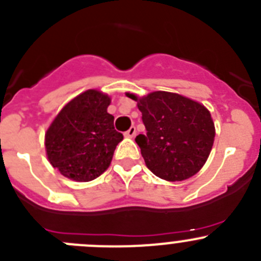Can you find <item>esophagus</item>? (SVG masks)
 <instances>
[{"mask_svg":"<svg viewBox=\"0 0 261 261\" xmlns=\"http://www.w3.org/2000/svg\"><path fill=\"white\" fill-rule=\"evenodd\" d=\"M135 134H136V128L135 127H130L125 133V136H126V138H134V136H135Z\"/></svg>","mask_w":261,"mask_h":261,"instance_id":"34e87169","label":"esophagus"}]
</instances>
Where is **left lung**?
Masks as SVG:
<instances>
[{"mask_svg":"<svg viewBox=\"0 0 261 261\" xmlns=\"http://www.w3.org/2000/svg\"><path fill=\"white\" fill-rule=\"evenodd\" d=\"M138 103L147 135L136 136L148 169L167 181H181L206 164L215 139L213 117L203 104L169 91L144 96L126 92Z\"/></svg>","mask_w":261,"mask_h":261,"instance_id":"left-lung-1","label":"left lung"}]
</instances>
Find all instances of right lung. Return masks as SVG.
Masks as SVG:
<instances>
[{"label":"right lung","mask_w":261,"mask_h":261,"mask_svg":"<svg viewBox=\"0 0 261 261\" xmlns=\"http://www.w3.org/2000/svg\"><path fill=\"white\" fill-rule=\"evenodd\" d=\"M109 104L108 94L90 89L68 101L53 119L45 134L46 155L63 176L91 181L109 167L123 139L114 130Z\"/></svg>","instance_id":"obj_1"}]
</instances>
